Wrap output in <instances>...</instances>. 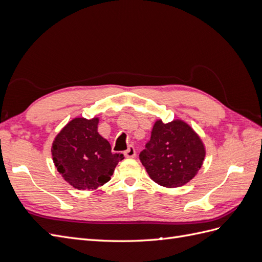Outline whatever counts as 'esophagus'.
<instances>
[{
    "label": "esophagus",
    "instance_id": "34e87169",
    "mask_svg": "<svg viewBox=\"0 0 262 262\" xmlns=\"http://www.w3.org/2000/svg\"><path fill=\"white\" fill-rule=\"evenodd\" d=\"M124 156L128 157V158H133L137 156V152H136V148H134V146H129L128 149L125 150L124 152Z\"/></svg>",
    "mask_w": 262,
    "mask_h": 262
}]
</instances>
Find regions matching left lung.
<instances>
[{
    "label": "left lung",
    "instance_id": "1",
    "mask_svg": "<svg viewBox=\"0 0 262 262\" xmlns=\"http://www.w3.org/2000/svg\"><path fill=\"white\" fill-rule=\"evenodd\" d=\"M205 156L202 141L181 120L155 122L140 161L156 184L176 188L187 184L201 168Z\"/></svg>",
    "mask_w": 262,
    "mask_h": 262
}]
</instances>
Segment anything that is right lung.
Instances as JSON below:
<instances>
[{"mask_svg":"<svg viewBox=\"0 0 262 262\" xmlns=\"http://www.w3.org/2000/svg\"><path fill=\"white\" fill-rule=\"evenodd\" d=\"M98 118H75L54 139L52 158L58 171L78 190L96 189L113 176L123 154L112 153L109 142L97 132Z\"/></svg>","mask_w":262,"mask_h":262,"instance_id":"add662e5","label":"right lung"}]
</instances>
